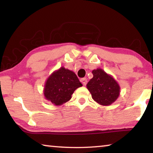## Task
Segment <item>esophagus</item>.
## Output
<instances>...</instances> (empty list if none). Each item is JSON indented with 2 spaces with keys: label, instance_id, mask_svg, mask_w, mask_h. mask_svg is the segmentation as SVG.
<instances>
[{
  "label": "esophagus",
  "instance_id": "34e87169",
  "mask_svg": "<svg viewBox=\"0 0 153 153\" xmlns=\"http://www.w3.org/2000/svg\"><path fill=\"white\" fill-rule=\"evenodd\" d=\"M80 82L82 83V84L84 85V86H86L87 84V79L86 78H82L81 79H80Z\"/></svg>",
  "mask_w": 153,
  "mask_h": 153
}]
</instances>
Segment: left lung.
<instances>
[{"label": "left lung", "instance_id": "left-lung-1", "mask_svg": "<svg viewBox=\"0 0 153 153\" xmlns=\"http://www.w3.org/2000/svg\"><path fill=\"white\" fill-rule=\"evenodd\" d=\"M93 77L86 86L94 101L103 106H108L117 99L120 87L113 77L101 69L92 71Z\"/></svg>", "mask_w": 153, "mask_h": 153}]
</instances>
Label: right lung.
Returning <instances> with one entry per match:
<instances>
[{"instance_id":"obj_1","label":"right lung","mask_w":153,"mask_h":153,"mask_svg":"<svg viewBox=\"0 0 153 153\" xmlns=\"http://www.w3.org/2000/svg\"><path fill=\"white\" fill-rule=\"evenodd\" d=\"M81 86L82 84L76 74L62 67L48 77L44 95L53 105H61L69 101L75 90Z\"/></svg>"}]
</instances>
